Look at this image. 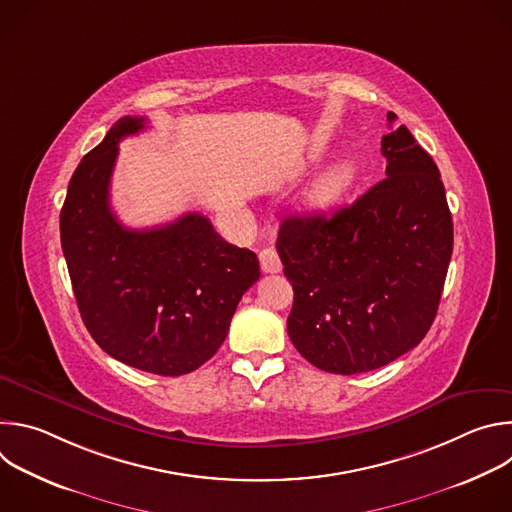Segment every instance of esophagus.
Listing matches in <instances>:
<instances>
[{"label": "esophagus", "mask_w": 512, "mask_h": 512, "mask_svg": "<svg viewBox=\"0 0 512 512\" xmlns=\"http://www.w3.org/2000/svg\"><path fill=\"white\" fill-rule=\"evenodd\" d=\"M259 263H261V271H265V273H279L281 271V259H279V255L273 247L261 249Z\"/></svg>", "instance_id": "esophagus-1"}]
</instances>
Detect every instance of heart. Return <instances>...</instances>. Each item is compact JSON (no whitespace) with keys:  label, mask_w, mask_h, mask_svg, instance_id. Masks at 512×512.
Here are the masks:
<instances>
[{"label":"heart","mask_w":512,"mask_h":512,"mask_svg":"<svg viewBox=\"0 0 512 512\" xmlns=\"http://www.w3.org/2000/svg\"><path fill=\"white\" fill-rule=\"evenodd\" d=\"M358 178V166L352 158H344L336 162L328 172H324L312 190L306 196V210L312 214H324L332 210L354 186Z\"/></svg>","instance_id":"1"}]
</instances>
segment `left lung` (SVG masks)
<instances>
[{
	"instance_id": "8db88e82",
	"label": "left lung",
	"mask_w": 512,
	"mask_h": 512,
	"mask_svg": "<svg viewBox=\"0 0 512 512\" xmlns=\"http://www.w3.org/2000/svg\"><path fill=\"white\" fill-rule=\"evenodd\" d=\"M395 119L393 113L387 115ZM387 178L330 218L287 216V334L314 367L356 375L415 348L433 324L454 249L444 182L405 125L381 139Z\"/></svg>"
}]
</instances>
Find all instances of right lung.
Masks as SVG:
<instances>
[{
    "label": "right lung",
    "mask_w": 512,
    "mask_h": 512,
    "mask_svg": "<svg viewBox=\"0 0 512 512\" xmlns=\"http://www.w3.org/2000/svg\"><path fill=\"white\" fill-rule=\"evenodd\" d=\"M143 127V117H121L81 160L60 210V243L95 342L133 369L180 377L221 348L259 261L198 212L143 231L117 221L109 204L117 143Z\"/></svg>",
    "instance_id": "add662e5"
}]
</instances>
